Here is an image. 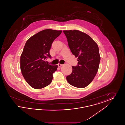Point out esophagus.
Returning <instances> with one entry per match:
<instances>
[{
	"label": "esophagus",
	"mask_w": 125,
	"mask_h": 125,
	"mask_svg": "<svg viewBox=\"0 0 125 125\" xmlns=\"http://www.w3.org/2000/svg\"><path fill=\"white\" fill-rule=\"evenodd\" d=\"M58 66H59V67H60V66H62L63 65H62V64H58Z\"/></svg>",
	"instance_id": "esophagus-1"
}]
</instances>
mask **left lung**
<instances>
[{"instance_id":"1","label":"left lung","mask_w":125,"mask_h":125,"mask_svg":"<svg viewBox=\"0 0 125 125\" xmlns=\"http://www.w3.org/2000/svg\"><path fill=\"white\" fill-rule=\"evenodd\" d=\"M72 53L78 58V65L72 66L66 80L72 86L84 88L93 80L97 72L100 56L97 43L90 36L78 30H64Z\"/></svg>"}]
</instances>
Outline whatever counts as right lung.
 I'll return each instance as SVG.
<instances>
[{
	"instance_id": "obj_1",
	"label": "right lung",
	"mask_w": 125,
	"mask_h": 125,
	"mask_svg": "<svg viewBox=\"0 0 125 125\" xmlns=\"http://www.w3.org/2000/svg\"><path fill=\"white\" fill-rule=\"evenodd\" d=\"M62 30H43L27 41L20 58L21 73L30 86L35 89L43 88L51 83L58 65L48 64L45 60L51 58L50 50L54 40Z\"/></svg>"
}]
</instances>
